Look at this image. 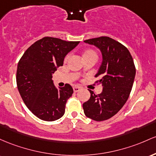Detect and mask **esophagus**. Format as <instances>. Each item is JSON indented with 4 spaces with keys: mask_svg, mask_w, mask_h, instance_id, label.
<instances>
[{
    "mask_svg": "<svg viewBox=\"0 0 156 156\" xmlns=\"http://www.w3.org/2000/svg\"><path fill=\"white\" fill-rule=\"evenodd\" d=\"M73 92L76 93V92L80 91V89H81V87H73Z\"/></svg>",
    "mask_w": 156,
    "mask_h": 156,
    "instance_id": "34e87169",
    "label": "esophagus"
}]
</instances>
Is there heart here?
Returning a JSON list of instances; mask_svg holds the SVG:
<instances>
[{
	"instance_id": "1",
	"label": "heart",
	"mask_w": 156,
	"mask_h": 156,
	"mask_svg": "<svg viewBox=\"0 0 156 156\" xmlns=\"http://www.w3.org/2000/svg\"><path fill=\"white\" fill-rule=\"evenodd\" d=\"M68 57H66V60H67ZM83 59L90 58V57H94V58L97 59V54L95 51L93 49H86L83 51Z\"/></svg>"
}]
</instances>
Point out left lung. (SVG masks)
I'll use <instances>...</instances> for the list:
<instances>
[{
    "mask_svg": "<svg viewBox=\"0 0 156 156\" xmlns=\"http://www.w3.org/2000/svg\"><path fill=\"white\" fill-rule=\"evenodd\" d=\"M101 51L102 62L96 77L101 84L99 94L89 90L90 97L83 103L85 116L101 122L111 118L122 109L130 96L136 76V67L128 49L109 37L85 40Z\"/></svg>",
    "mask_w": 156,
    "mask_h": 156,
    "instance_id": "1",
    "label": "left lung"
}]
</instances>
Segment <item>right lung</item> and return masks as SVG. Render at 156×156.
<instances>
[{
	"label": "right lung",
	"instance_id": "add662e5",
	"mask_svg": "<svg viewBox=\"0 0 156 156\" xmlns=\"http://www.w3.org/2000/svg\"><path fill=\"white\" fill-rule=\"evenodd\" d=\"M79 43L45 37L33 43L19 61L17 89L29 111L40 119L52 122L64 115L73 88L69 84L56 87L52 73L62 66L65 57Z\"/></svg>",
	"mask_w": 156,
	"mask_h": 156
}]
</instances>
